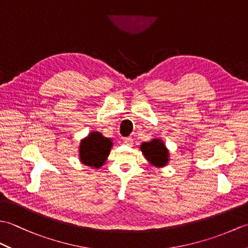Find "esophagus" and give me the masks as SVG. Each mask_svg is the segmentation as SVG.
<instances>
[{
  "label": "esophagus",
  "instance_id": "esophagus-1",
  "mask_svg": "<svg viewBox=\"0 0 248 248\" xmlns=\"http://www.w3.org/2000/svg\"><path fill=\"white\" fill-rule=\"evenodd\" d=\"M124 143L127 144V145H129V146H132V145H133V139L130 138V136H129V138H124Z\"/></svg>",
  "mask_w": 248,
  "mask_h": 248
}]
</instances>
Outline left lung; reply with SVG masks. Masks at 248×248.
I'll use <instances>...</instances> for the list:
<instances>
[{"label": "left lung", "instance_id": "left-lung-1", "mask_svg": "<svg viewBox=\"0 0 248 248\" xmlns=\"http://www.w3.org/2000/svg\"><path fill=\"white\" fill-rule=\"evenodd\" d=\"M140 150L145 157L155 166H165L168 162V150L161 140H152L150 143H143Z\"/></svg>", "mask_w": 248, "mask_h": 248}]
</instances>
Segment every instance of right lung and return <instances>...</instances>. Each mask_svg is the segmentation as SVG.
Segmentation results:
<instances>
[{
    "instance_id": "add662e5",
    "label": "right lung",
    "mask_w": 248,
    "mask_h": 248,
    "mask_svg": "<svg viewBox=\"0 0 248 248\" xmlns=\"http://www.w3.org/2000/svg\"><path fill=\"white\" fill-rule=\"evenodd\" d=\"M113 143L110 139L104 138L99 132H92L86 139L81 140L78 152L82 163L91 167L99 168L103 165L109 155Z\"/></svg>"
}]
</instances>
